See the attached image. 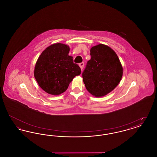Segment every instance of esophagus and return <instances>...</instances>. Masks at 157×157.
Returning <instances> with one entry per match:
<instances>
[{
    "label": "esophagus",
    "instance_id": "esophagus-1",
    "mask_svg": "<svg viewBox=\"0 0 157 157\" xmlns=\"http://www.w3.org/2000/svg\"><path fill=\"white\" fill-rule=\"evenodd\" d=\"M79 67L81 68V69L82 70V69H83V66H84V63H83V62L80 63L79 64Z\"/></svg>",
    "mask_w": 157,
    "mask_h": 157
}]
</instances>
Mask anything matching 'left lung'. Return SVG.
<instances>
[{
	"mask_svg": "<svg viewBox=\"0 0 157 157\" xmlns=\"http://www.w3.org/2000/svg\"><path fill=\"white\" fill-rule=\"evenodd\" d=\"M90 52L91 58L82 74L83 81L91 95L102 97L119 84L123 67L117 53L107 45L92 46Z\"/></svg>",
	"mask_w": 157,
	"mask_h": 157,
	"instance_id": "left-lung-1",
	"label": "left lung"
}]
</instances>
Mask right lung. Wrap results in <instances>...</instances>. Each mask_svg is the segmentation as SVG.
I'll use <instances>...</instances> for the list:
<instances>
[{
	"mask_svg": "<svg viewBox=\"0 0 157 157\" xmlns=\"http://www.w3.org/2000/svg\"><path fill=\"white\" fill-rule=\"evenodd\" d=\"M67 45L56 43L47 47L38 58L34 76L39 86L46 93L59 95L67 90L69 85L81 70L69 56Z\"/></svg>",
	"mask_w": 157,
	"mask_h": 157,
	"instance_id": "add662e5",
	"label": "right lung"
}]
</instances>
